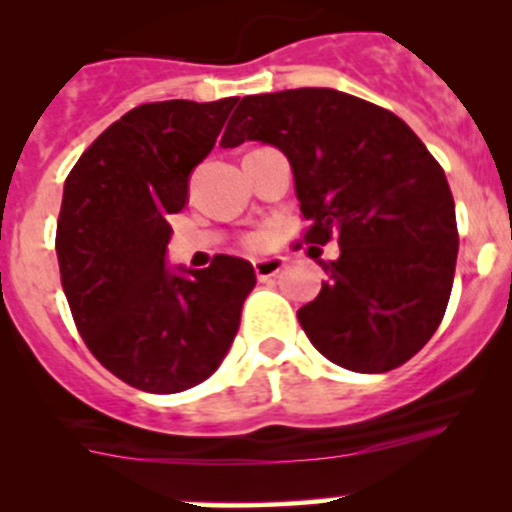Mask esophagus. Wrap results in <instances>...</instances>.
Here are the masks:
<instances>
[{
    "label": "esophagus",
    "instance_id": "esophagus-1",
    "mask_svg": "<svg viewBox=\"0 0 512 512\" xmlns=\"http://www.w3.org/2000/svg\"><path fill=\"white\" fill-rule=\"evenodd\" d=\"M282 267H285V257H262V260H255L257 280H270V277L280 275Z\"/></svg>",
    "mask_w": 512,
    "mask_h": 512
}]
</instances>
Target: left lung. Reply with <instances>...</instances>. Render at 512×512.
Returning <instances> with one entry per match:
<instances>
[{
  "label": "left lung",
  "instance_id": "left-lung-1",
  "mask_svg": "<svg viewBox=\"0 0 512 512\" xmlns=\"http://www.w3.org/2000/svg\"><path fill=\"white\" fill-rule=\"evenodd\" d=\"M245 141L287 156L304 240L339 237L297 312L309 342L359 374L406 364L441 324L456 272V203L436 158L396 113L337 89L245 96L220 146Z\"/></svg>",
  "mask_w": 512,
  "mask_h": 512
}]
</instances>
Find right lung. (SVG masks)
Listing matches in <instances>:
<instances>
[{
  "label": "right lung",
  "mask_w": 512,
  "mask_h": 512,
  "mask_svg": "<svg viewBox=\"0 0 512 512\" xmlns=\"http://www.w3.org/2000/svg\"><path fill=\"white\" fill-rule=\"evenodd\" d=\"M237 96L143 103L86 148L64 183L56 257L91 354L148 394L208 379L230 352L255 270L218 255L205 270L168 265V218L215 146Z\"/></svg>",
  "instance_id": "obj_1"
}]
</instances>
